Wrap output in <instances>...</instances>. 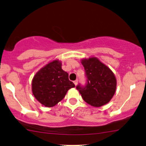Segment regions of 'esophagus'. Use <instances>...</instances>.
<instances>
[{"label": "esophagus", "mask_w": 146, "mask_h": 146, "mask_svg": "<svg viewBox=\"0 0 146 146\" xmlns=\"http://www.w3.org/2000/svg\"><path fill=\"white\" fill-rule=\"evenodd\" d=\"M73 83H74L75 86H77V84H78V80H77V79H76V80H75V81H74V82H73Z\"/></svg>", "instance_id": "obj_1"}]
</instances>
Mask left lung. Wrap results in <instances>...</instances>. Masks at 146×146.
I'll list each match as a JSON object with an SVG mask.
<instances>
[{"mask_svg":"<svg viewBox=\"0 0 146 146\" xmlns=\"http://www.w3.org/2000/svg\"><path fill=\"white\" fill-rule=\"evenodd\" d=\"M88 83L84 88L77 86L85 102L94 107L108 104L117 88V79L112 70L98 58L90 56L81 59Z\"/></svg>","mask_w":146,"mask_h":146,"instance_id":"left-lung-1","label":"left lung"}]
</instances>
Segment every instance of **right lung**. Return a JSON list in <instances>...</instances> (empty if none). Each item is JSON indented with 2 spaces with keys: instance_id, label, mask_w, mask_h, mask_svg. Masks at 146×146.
<instances>
[{
  "instance_id": "add662e5",
  "label": "right lung",
  "mask_w": 146,
  "mask_h": 146,
  "mask_svg": "<svg viewBox=\"0 0 146 146\" xmlns=\"http://www.w3.org/2000/svg\"><path fill=\"white\" fill-rule=\"evenodd\" d=\"M75 85L69 81L67 72L62 69V62L50 61L34 75L32 82L33 95L40 104L52 107L61 101L68 90Z\"/></svg>"
}]
</instances>
